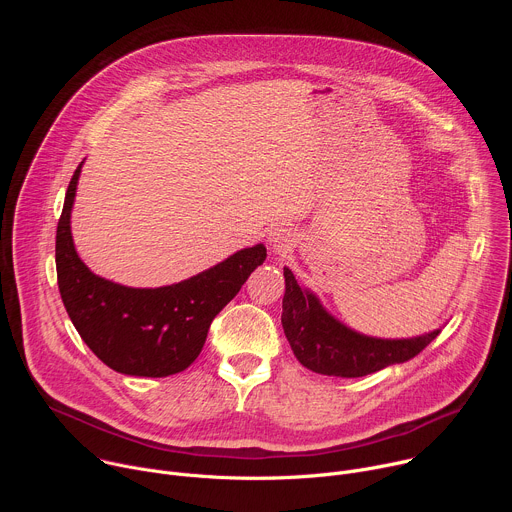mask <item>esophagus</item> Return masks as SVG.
<instances>
[{"label": "esophagus", "mask_w": 512, "mask_h": 512, "mask_svg": "<svg viewBox=\"0 0 512 512\" xmlns=\"http://www.w3.org/2000/svg\"><path fill=\"white\" fill-rule=\"evenodd\" d=\"M269 245H271V249L275 253H285L289 249V245H291L289 233L285 229H273L269 233Z\"/></svg>", "instance_id": "1"}]
</instances>
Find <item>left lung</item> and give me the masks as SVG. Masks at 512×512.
<instances>
[{
  "instance_id": "obj_1",
  "label": "left lung",
  "mask_w": 512,
  "mask_h": 512,
  "mask_svg": "<svg viewBox=\"0 0 512 512\" xmlns=\"http://www.w3.org/2000/svg\"><path fill=\"white\" fill-rule=\"evenodd\" d=\"M285 294L281 324L291 350L306 369L328 377H364L417 356L442 330L409 340H379L352 332L334 320L283 267Z\"/></svg>"
}]
</instances>
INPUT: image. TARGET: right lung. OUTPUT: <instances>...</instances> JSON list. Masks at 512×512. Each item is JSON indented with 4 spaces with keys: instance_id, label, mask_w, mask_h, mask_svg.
Listing matches in <instances>:
<instances>
[{
    "instance_id": "obj_1",
    "label": "right lung",
    "mask_w": 512,
    "mask_h": 512,
    "mask_svg": "<svg viewBox=\"0 0 512 512\" xmlns=\"http://www.w3.org/2000/svg\"><path fill=\"white\" fill-rule=\"evenodd\" d=\"M81 166L72 174L56 227V275L68 318L109 369L133 377L176 375L196 360L214 316L267 257L243 249L186 281L135 289L107 281L79 259L70 237V208Z\"/></svg>"
}]
</instances>
